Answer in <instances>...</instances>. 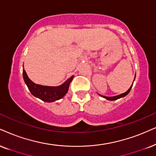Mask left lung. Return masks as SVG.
<instances>
[{
    "label": "left lung",
    "mask_w": 156,
    "mask_h": 156,
    "mask_svg": "<svg viewBox=\"0 0 156 156\" xmlns=\"http://www.w3.org/2000/svg\"><path fill=\"white\" fill-rule=\"evenodd\" d=\"M135 79H134V80H135ZM132 87H133V85H132V86H130V88H129V89L127 90V91L125 92V93H123V94H119V95L115 96H105L100 95V94H99V95L101 96H102V97L106 98V99H107V100H109V101H114V100H117V99H118V98L125 97V96H127V94L129 93V91H130Z\"/></svg>",
    "instance_id": "left-lung-1"
}]
</instances>
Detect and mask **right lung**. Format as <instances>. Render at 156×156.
Returning <instances> with one entry per match:
<instances>
[{"instance_id":"add662e5","label":"right lung","mask_w":156,"mask_h":156,"mask_svg":"<svg viewBox=\"0 0 156 156\" xmlns=\"http://www.w3.org/2000/svg\"><path fill=\"white\" fill-rule=\"evenodd\" d=\"M73 77V76H71L64 83L59 86H42L31 81L24 69L23 70V80L31 94L45 102H53L63 97L68 92L69 86Z\"/></svg>"}]
</instances>
